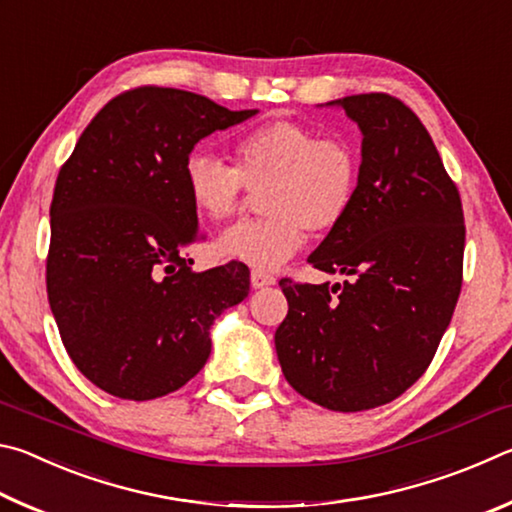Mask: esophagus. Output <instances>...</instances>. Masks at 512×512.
<instances>
[{"label":"esophagus","instance_id":"esophagus-1","mask_svg":"<svg viewBox=\"0 0 512 512\" xmlns=\"http://www.w3.org/2000/svg\"><path fill=\"white\" fill-rule=\"evenodd\" d=\"M250 284H253V289H264V287H271V284H275V277L271 273L255 268V271L250 273Z\"/></svg>","mask_w":512,"mask_h":512}]
</instances>
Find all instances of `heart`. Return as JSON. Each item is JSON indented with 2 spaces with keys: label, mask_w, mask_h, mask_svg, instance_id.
<instances>
[{
  "label": "heart",
  "mask_w": 512,
  "mask_h": 512,
  "mask_svg": "<svg viewBox=\"0 0 512 512\" xmlns=\"http://www.w3.org/2000/svg\"><path fill=\"white\" fill-rule=\"evenodd\" d=\"M185 194L198 214L225 221L239 214L246 189L259 192L266 216L232 225L216 239V253L255 268H275L296 255L311 235H329L348 219L359 196L361 160L339 137L277 119L232 144V167L210 155H189Z\"/></svg>",
  "instance_id": "heart-1"
}]
</instances>
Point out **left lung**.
<instances>
[{"instance_id":"1","label":"left lung","mask_w":512,"mask_h":512,"mask_svg":"<svg viewBox=\"0 0 512 512\" xmlns=\"http://www.w3.org/2000/svg\"><path fill=\"white\" fill-rule=\"evenodd\" d=\"M363 133L361 185L352 212L309 255L343 287H280L289 314L275 329L284 377L329 411L393 402L429 368L463 284L465 223L427 128L384 92L332 101Z\"/></svg>"}]
</instances>
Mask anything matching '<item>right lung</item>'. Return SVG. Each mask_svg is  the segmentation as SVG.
<instances>
[{"instance_id":"obj_1","label":"right lung","mask_w":512,"mask_h":512,"mask_svg":"<svg viewBox=\"0 0 512 512\" xmlns=\"http://www.w3.org/2000/svg\"><path fill=\"white\" fill-rule=\"evenodd\" d=\"M201 94L142 85L103 106L60 167L47 296L74 366L119 400L185 386L214 318L250 291L246 264L194 273L203 239L183 167L198 140L253 117Z\"/></svg>"}]
</instances>
